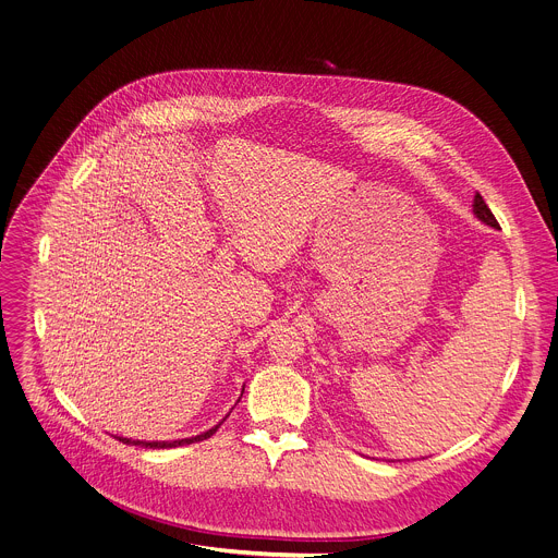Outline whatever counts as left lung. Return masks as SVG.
Returning <instances> with one entry per match:
<instances>
[{
  "mask_svg": "<svg viewBox=\"0 0 558 558\" xmlns=\"http://www.w3.org/2000/svg\"><path fill=\"white\" fill-rule=\"evenodd\" d=\"M472 211H474V216H476V218H480V220H482L484 225H488V227H493V229H499V222H497L495 214L490 211V207L486 205V201L482 198V194H474Z\"/></svg>",
  "mask_w": 558,
  "mask_h": 558,
  "instance_id": "obj_1",
  "label": "left lung"
}]
</instances>
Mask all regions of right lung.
<instances>
[{
    "instance_id": "1",
    "label": "right lung",
    "mask_w": 558,
    "mask_h": 558,
    "mask_svg": "<svg viewBox=\"0 0 558 558\" xmlns=\"http://www.w3.org/2000/svg\"><path fill=\"white\" fill-rule=\"evenodd\" d=\"M245 390V388H243ZM243 397V395H241ZM227 417V415H225ZM225 422V420H222ZM222 422H218L216 426H211L209 430H205V433H201V435H196V437H185V439H174V441H141V439H128V437H119V441H123V444H128V446H143V448H177V446H187V444H194V441H203V439H207V437H211L218 428H220V424Z\"/></svg>"
}]
</instances>
